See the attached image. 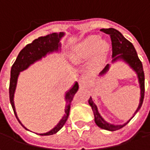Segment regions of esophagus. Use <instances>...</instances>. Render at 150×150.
<instances>
[{"label":"esophagus","mask_w":150,"mask_h":150,"mask_svg":"<svg viewBox=\"0 0 150 150\" xmlns=\"http://www.w3.org/2000/svg\"><path fill=\"white\" fill-rule=\"evenodd\" d=\"M91 79L88 76H82L79 79V85L80 88H85L87 85L90 84Z\"/></svg>","instance_id":"esophagus-1"}]
</instances>
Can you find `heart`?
Here are the masks:
<instances>
[{"label": "heart", "mask_w": 150, "mask_h": 150, "mask_svg": "<svg viewBox=\"0 0 150 150\" xmlns=\"http://www.w3.org/2000/svg\"><path fill=\"white\" fill-rule=\"evenodd\" d=\"M108 49L109 45L106 41L100 40V36L93 35L75 45L71 51L70 58L73 62L79 63L92 56L91 68L96 70L103 65Z\"/></svg>", "instance_id": "heart-1"}]
</instances>
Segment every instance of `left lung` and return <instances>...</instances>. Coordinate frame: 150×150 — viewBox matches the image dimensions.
Listing matches in <instances>:
<instances>
[{"mask_svg": "<svg viewBox=\"0 0 150 150\" xmlns=\"http://www.w3.org/2000/svg\"><path fill=\"white\" fill-rule=\"evenodd\" d=\"M100 30L103 31L104 33L110 35V36L111 42H112V58H113L112 62H115L119 59H122L136 72L139 83V87H140V100H139V104L136 111L134 114V115L141 108L143 101H144V70H143L142 62L139 59L136 50L134 49L133 44L131 42H129L128 40L125 39L124 37V35L119 30L114 28L101 29ZM109 69H110V65L108 64L105 67V69L100 73V76H102L106 74ZM89 104L91 106L93 113H94L96 124L103 129L110 130V131L118 130L124 126H125L134 117H132L129 121H127L124 125H112V124L106 122L102 118L100 114L98 111L97 106L91 97L89 99Z\"/></svg>", "mask_w": 150, "mask_h": 150, "instance_id": "8db88e82", "label": "left lung"}]
</instances>
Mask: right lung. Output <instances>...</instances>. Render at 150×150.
Masks as SVG:
<instances>
[{"label":"right lung","mask_w":150,"mask_h":150,"mask_svg":"<svg viewBox=\"0 0 150 150\" xmlns=\"http://www.w3.org/2000/svg\"><path fill=\"white\" fill-rule=\"evenodd\" d=\"M65 33L64 32H59V33H52L47 35L45 36H41L38 39H35L32 41V43L28 44L25 47L21 50L19 53L17 58L16 59L15 63L11 67V80H10V88H9V94H10V101L12 106L15 115L18 121L21 123V125L27 129L25 127L21 124V122L19 120L16 112V108H15V104H14V96H15V91L16 89V85H17V80L18 76L20 75V72L26 70L30 65L34 64L35 61H38L41 59L42 57H45L47 54L52 53V52H57L60 49V39L64 36ZM79 89L78 83L75 82V85L71 87V89L66 92L65 96V100L66 101L65 109V115L62 117V119L59 120V122L55 125V126L50 129L49 132H46L44 134H40V135H51L54 134L59 129L64 126L65 122L68 119L69 114H70V104L71 101L74 98V96L77 92Z\"/></svg>","instance_id":"right-lung-1"}]
</instances>
